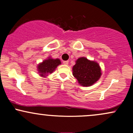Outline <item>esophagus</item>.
I'll use <instances>...</instances> for the list:
<instances>
[{
	"instance_id": "obj_1",
	"label": "esophagus",
	"mask_w": 133,
	"mask_h": 133,
	"mask_svg": "<svg viewBox=\"0 0 133 133\" xmlns=\"http://www.w3.org/2000/svg\"><path fill=\"white\" fill-rule=\"evenodd\" d=\"M63 64L65 65H68L69 64L68 61H63Z\"/></svg>"
}]
</instances>
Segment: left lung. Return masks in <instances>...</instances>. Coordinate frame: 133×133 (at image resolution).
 Listing matches in <instances>:
<instances>
[{
    "mask_svg": "<svg viewBox=\"0 0 133 133\" xmlns=\"http://www.w3.org/2000/svg\"><path fill=\"white\" fill-rule=\"evenodd\" d=\"M72 74L82 86H91L96 83L101 76V70L97 62L80 57L72 68Z\"/></svg>",
    "mask_w": 133,
    "mask_h": 133,
    "instance_id": "obj_1",
    "label": "left lung"
}]
</instances>
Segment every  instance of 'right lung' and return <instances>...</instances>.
I'll use <instances>...</instances> for the list:
<instances>
[{"label": "right lung", "mask_w": 133, "mask_h": 133, "mask_svg": "<svg viewBox=\"0 0 133 133\" xmlns=\"http://www.w3.org/2000/svg\"><path fill=\"white\" fill-rule=\"evenodd\" d=\"M61 62L59 59H54L51 57L47 58L37 65V70L39 75L42 77H45L48 74L52 73L56 68L61 64Z\"/></svg>", "instance_id": "right-lung-1"}]
</instances>
